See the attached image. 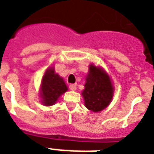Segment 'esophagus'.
<instances>
[{
  "mask_svg": "<svg viewBox=\"0 0 154 154\" xmlns=\"http://www.w3.org/2000/svg\"><path fill=\"white\" fill-rule=\"evenodd\" d=\"M69 88H70V90L75 91L77 89V84H71L69 86Z\"/></svg>",
  "mask_w": 154,
  "mask_h": 154,
  "instance_id": "esophagus-1",
  "label": "esophagus"
}]
</instances>
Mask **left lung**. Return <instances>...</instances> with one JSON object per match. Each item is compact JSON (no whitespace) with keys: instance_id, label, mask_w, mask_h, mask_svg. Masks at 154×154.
Here are the masks:
<instances>
[{"instance_id":"left-lung-1","label":"left lung","mask_w":154,"mask_h":154,"mask_svg":"<svg viewBox=\"0 0 154 154\" xmlns=\"http://www.w3.org/2000/svg\"><path fill=\"white\" fill-rule=\"evenodd\" d=\"M85 89L82 91L85 106L93 112L104 110L112 100L113 87L110 77L100 67L91 64Z\"/></svg>"}]
</instances>
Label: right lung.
<instances>
[{"label": "right lung", "instance_id": "right-lung-1", "mask_svg": "<svg viewBox=\"0 0 154 154\" xmlns=\"http://www.w3.org/2000/svg\"><path fill=\"white\" fill-rule=\"evenodd\" d=\"M67 91L63 79L54 72V68H48L42 79L40 96L44 106H52Z\"/></svg>", "mask_w": 154, "mask_h": 154}]
</instances>
